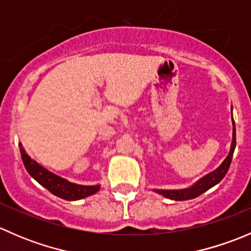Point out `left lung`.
<instances>
[{"instance_id": "left-lung-1", "label": "left lung", "mask_w": 251, "mask_h": 251, "mask_svg": "<svg viewBox=\"0 0 251 251\" xmlns=\"http://www.w3.org/2000/svg\"><path fill=\"white\" fill-rule=\"evenodd\" d=\"M232 125H233V136H232V143H231V149H229L228 155L226 156L224 161H222L221 165L214 170L212 173L205 175L204 177H201V179L196 182L194 184H192L188 188L183 189H153L156 193L161 194L165 198L171 199V201H189V199H194L197 197H199L201 194H203L204 192H206L207 189L212 188L214 186H216L225 176H226L227 171H228L229 165H231L232 156H233L234 149H235V124L233 120V116H232Z\"/></svg>"}]
</instances>
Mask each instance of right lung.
Returning <instances> with one entry per match:
<instances>
[{"mask_svg": "<svg viewBox=\"0 0 251 251\" xmlns=\"http://www.w3.org/2000/svg\"><path fill=\"white\" fill-rule=\"evenodd\" d=\"M20 154H22L23 164L30 176L36 179L41 186L48 189L52 194L59 197V198L65 199V201H78V199L86 198L88 196L97 193L100 191V184L95 186H82V184L73 183L58 175L50 173L44 166L40 165L37 161L30 158L26 154L25 149L23 148V144L19 143Z\"/></svg>", "mask_w": 251, "mask_h": 251, "instance_id": "add662e5", "label": "right lung"}]
</instances>
